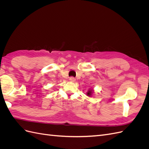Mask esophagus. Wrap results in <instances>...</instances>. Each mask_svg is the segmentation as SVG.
Masks as SVG:
<instances>
[{"instance_id":"esophagus-1","label":"esophagus","mask_w":149,"mask_h":149,"mask_svg":"<svg viewBox=\"0 0 149 149\" xmlns=\"http://www.w3.org/2000/svg\"><path fill=\"white\" fill-rule=\"evenodd\" d=\"M69 79H70V81H71V82H74L76 81V79L74 77H70Z\"/></svg>"}]
</instances>
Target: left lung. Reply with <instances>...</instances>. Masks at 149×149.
Listing matches in <instances>:
<instances>
[{
  "instance_id": "obj_1",
  "label": "left lung",
  "mask_w": 149,
  "mask_h": 149,
  "mask_svg": "<svg viewBox=\"0 0 149 149\" xmlns=\"http://www.w3.org/2000/svg\"><path fill=\"white\" fill-rule=\"evenodd\" d=\"M92 92H93V90H89V91H88V92L87 93V95H88V96H90L91 95Z\"/></svg>"
}]
</instances>
